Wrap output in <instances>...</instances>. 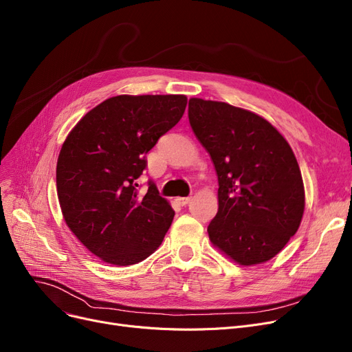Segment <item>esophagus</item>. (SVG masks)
Here are the masks:
<instances>
[{
  "mask_svg": "<svg viewBox=\"0 0 352 352\" xmlns=\"http://www.w3.org/2000/svg\"><path fill=\"white\" fill-rule=\"evenodd\" d=\"M175 201H177L179 206H187V204L191 201V197H177Z\"/></svg>",
  "mask_w": 352,
  "mask_h": 352,
  "instance_id": "1",
  "label": "esophagus"
}]
</instances>
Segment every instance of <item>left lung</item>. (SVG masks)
Returning <instances> with one entry per match:
<instances>
[{
	"label": "left lung",
	"instance_id": "left-lung-1",
	"mask_svg": "<svg viewBox=\"0 0 352 352\" xmlns=\"http://www.w3.org/2000/svg\"><path fill=\"white\" fill-rule=\"evenodd\" d=\"M188 119L219 178L210 241L241 266L270 261L298 232L305 210L292 148L269 120L226 102L191 98Z\"/></svg>",
	"mask_w": 352,
	"mask_h": 352
}]
</instances>
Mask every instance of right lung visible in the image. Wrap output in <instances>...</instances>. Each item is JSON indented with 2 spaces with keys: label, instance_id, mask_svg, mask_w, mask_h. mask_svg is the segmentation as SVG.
Masks as SVG:
<instances>
[{
  "label": "right lung",
  "instance_id": "right-lung-1",
  "mask_svg": "<svg viewBox=\"0 0 352 352\" xmlns=\"http://www.w3.org/2000/svg\"><path fill=\"white\" fill-rule=\"evenodd\" d=\"M184 95H119L89 111L60 149L56 186L72 233L100 261L131 266L154 253L174 210L154 182L138 191L145 155L184 115Z\"/></svg>",
  "mask_w": 352,
  "mask_h": 352
}]
</instances>
